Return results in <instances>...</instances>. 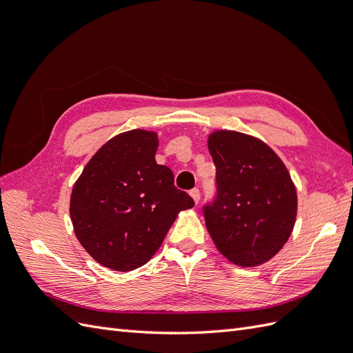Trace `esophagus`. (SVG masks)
Listing matches in <instances>:
<instances>
[{
  "label": "esophagus",
  "instance_id": "34e87169",
  "mask_svg": "<svg viewBox=\"0 0 353 353\" xmlns=\"http://www.w3.org/2000/svg\"><path fill=\"white\" fill-rule=\"evenodd\" d=\"M190 196L193 197V200L196 201V203H199L200 201V191H199V188H193L190 191Z\"/></svg>",
  "mask_w": 353,
  "mask_h": 353
}]
</instances>
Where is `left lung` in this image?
<instances>
[{"instance_id": "1", "label": "left lung", "mask_w": 353, "mask_h": 353, "mask_svg": "<svg viewBox=\"0 0 353 353\" xmlns=\"http://www.w3.org/2000/svg\"><path fill=\"white\" fill-rule=\"evenodd\" d=\"M208 148L216 166L218 194L203 212L213 243L243 268L268 262L296 222L297 193L290 174L268 144L248 134L213 131Z\"/></svg>"}]
</instances>
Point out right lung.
Masks as SVG:
<instances>
[{
  "label": "right lung",
  "mask_w": 353,
  "mask_h": 353,
  "mask_svg": "<svg viewBox=\"0 0 353 353\" xmlns=\"http://www.w3.org/2000/svg\"><path fill=\"white\" fill-rule=\"evenodd\" d=\"M154 131H126L103 144L73 185L74 236L94 261L119 272L152 259L181 210L194 206L156 163Z\"/></svg>",
  "instance_id": "right-lung-1"
}]
</instances>
